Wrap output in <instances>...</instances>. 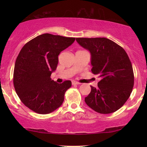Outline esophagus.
<instances>
[{
    "instance_id": "1",
    "label": "esophagus",
    "mask_w": 147,
    "mask_h": 147,
    "mask_svg": "<svg viewBox=\"0 0 147 147\" xmlns=\"http://www.w3.org/2000/svg\"><path fill=\"white\" fill-rule=\"evenodd\" d=\"M72 84H73V85H79V84H80V83L76 81H72Z\"/></svg>"
}]
</instances>
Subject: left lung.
I'll return each mask as SVG.
<instances>
[{
	"label": "left lung",
	"mask_w": 147,
	"mask_h": 147,
	"mask_svg": "<svg viewBox=\"0 0 147 147\" xmlns=\"http://www.w3.org/2000/svg\"><path fill=\"white\" fill-rule=\"evenodd\" d=\"M91 53L92 72L100 81L91 86L85 102L94 111L110 114L120 109L130 97L134 86L132 63L123 48L104 37L76 38Z\"/></svg>",
	"instance_id": "left-lung-1"
}]
</instances>
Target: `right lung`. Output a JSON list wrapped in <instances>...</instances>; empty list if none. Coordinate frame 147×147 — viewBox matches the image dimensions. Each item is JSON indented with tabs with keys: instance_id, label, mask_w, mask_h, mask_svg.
I'll use <instances>...</instances> for the list:
<instances>
[{
	"instance_id": "right-lung-1",
	"label": "right lung",
	"mask_w": 147,
	"mask_h": 147,
	"mask_svg": "<svg viewBox=\"0 0 147 147\" xmlns=\"http://www.w3.org/2000/svg\"><path fill=\"white\" fill-rule=\"evenodd\" d=\"M75 39L45 33L27 42L19 52L14 68V87L21 102L36 113L49 114L63 103L71 82L58 84L50 77L57 68L58 55Z\"/></svg>"
}]
</instances>
